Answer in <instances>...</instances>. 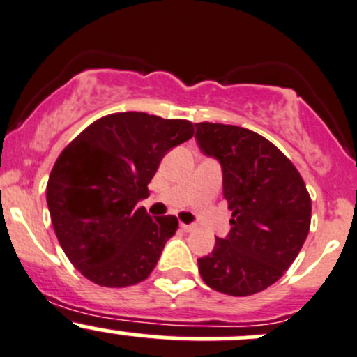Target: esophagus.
<instances>
[{"label": "esophagus", "instance_id": "1", "mask_svg": "<svg viewBox=\"0 0 357 357\" xmlns=\"http://www.w3.org/2000/svg\"><path fill=\"white\" fill-rule=\"evenodd\" d=\"M179 226H181L183 231H186V233H190V231H193V229H195V226H193V225H185V222H181V225H179Z\"/></svg>", "mask_w": 357, "mask_h": 357}]
</instances>
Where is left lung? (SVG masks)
Listing matches in <instances>:
<instances>
[{
  "label": "left lung",
  "mask_w": 357,
  "mask_h": 357,
  "mask_svg": "<svg viewBox=\"0 0 357 357\" xmlns=\"http://www.w3.org/2000/svg\"><path fill=\"white\" fill-rule=\"evenodd\" d=\"M197 143L222 167V195L233 212L226 238L199 259L202 280L221 294L245 297L278 282L311 226V197L295 165L250 129L199 122Z\"/></svg>",
  "instance_id": "1"
}]
</instances>
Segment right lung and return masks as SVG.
Returning a JSON list of instances; mask_svg holds the SVG:
<instances>
[{
    "label": "right lung",
    "mask_w": 357,
    "mask_h": 357,
    "mask_svg": "<svg viewBox=\"0 0 357 357\" xmlns=\"http://www.w3.org/2000/svg\"><path fill=\"white\" fill-rule=\"evenodd\" d=\"M193 132L185 119L119 112L89 124L63 149L46 202L56 238L82 276L110 289L149 278L178 219L152 218L136 204L150 195L165 153Z\"/></svg>",
    "instance_id": "right-lung-1"
}]
</instances>
